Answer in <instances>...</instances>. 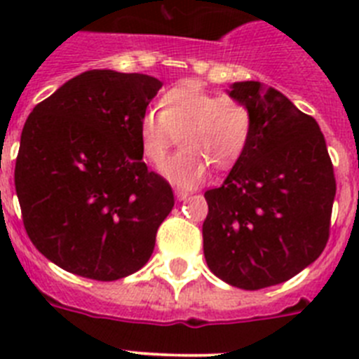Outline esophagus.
I'll list each match as a JSON object with an SVG mask.
<instances>
[{"mask_svg": "<svg viewBox=\"0 0 359 359\" xmlns=\"http://www.w3.org/2000/svg\"><path fill=\"white\" fill-rule=\"evenodd\" d=\"M189 192L187 190H176V199L177 201H185L187 198H189Z\"/></svg>", "mask_w": 359, "mask_h": 359, "instance_id": "34e87169", "label": "esophagus"}]
</instances>
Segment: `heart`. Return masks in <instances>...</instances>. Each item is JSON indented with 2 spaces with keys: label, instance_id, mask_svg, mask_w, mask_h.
Masks as SVG:
<instances>
[{
  "label": "heart",
  "instance_id": "heart-1",
  "mask_svg": "<svg viewBox=\"0 0 359 359\" xmlns=\"http://www.w3.org/2000/svg\"><path fill=\"white\" fill-rule=\"evenodd\" d=\"M163 109H145L138 123L142 156L158 165L180 133L182 151L161 165L167 182L194 189L208 169L226 170L243 158L253 133L250 107L231 97L205 91L196 82L170 88L161 98Z\"/></svg>",
  "mask_w": 359,
  "mask_h": 359
}]
</instances>
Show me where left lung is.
Wrapping results in <instances>:
<instances>
[{
    "mask_svg": "<svg viewBox=\"0 0 359 359\" xmlns=\"http://www.w3.org/2000/svg\"><path fill=\"white\" fill-rule=\"evenodd\" d=\"M226 93L250 107L248 149L219 189L205 192L203 252L212 273L241 290L290 280L329 239L334 172L313 116L257 81Z\"/></svg>",
    "mask_w": 359,
    "mask_h": 359,
    "instance_id": "8db88e82",
    "label": "left lung"
}]
</instances>
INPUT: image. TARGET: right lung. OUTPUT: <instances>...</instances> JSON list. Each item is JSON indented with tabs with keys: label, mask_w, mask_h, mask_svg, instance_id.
<instances>
[{
	"label": "right lung",
	"mask_w": 359,
	"mask_h": 359,
	"mask_svg": "<svg viewBox=\"0 0 359 359\" xmlns=\"http://www.w3.org/2000/svg\"><path fill=\"white\" fill-rule=\"evenodd\" d=\"M161 82L90 69L37 104L15 160L27 233L48 261L93 280L144 268L174 207L172 189L142 160L138 123Z\"/></svg>",
	"instance_id": "1"
}]
</instances>
